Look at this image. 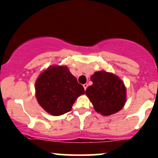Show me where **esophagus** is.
<instances>
[{
    "mask_svg": "<svg viewBox=\"0 0 158 158\" xmlns=\"http://www.w3.org/2000/svg\"><path fill=\"white\" fill-rule=\"evenodd\" d=\"M83 87H84L85 90H86V89H87V87H88V84H87V83L84 84V85H83Z\"/></svg>",
    "mask_w": 158,
    "mask_h": 158,
    "instance_id": "obj_1",
    "label": "esophagus"
}]
</instances>
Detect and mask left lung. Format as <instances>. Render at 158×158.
Segmentation results:
<instances>
[{"instance_id": "obj_1", "label": "left lung", "mask_w": 158, "mask_h": 158, "mask_svg": "<svg viewBox=\"0 0 158 158\" xmlns=\"http://www.w3.org/2000/svg\"><path fill=\"white\" fill-rule=\"evenodd\" d=\"M93 84L85 90L94 108L104 116L118 112L126 103V87L115 75L102 70L91 77Z\"/></svg>"}]
</instances>
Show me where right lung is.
<instances>
[{
	"mask_svg": "<svg viewBox=\"0 0 158 158\" xmlns=\"http://www.w3.org/2000/svg\"><path fill=\"white\" fill-rule=\"evenodd\" d=\"M36 98L50 114L60 116L71 110L76 98L85 94L83 86L66 66H51L41 73L35 82Z\"/></svg>",
	"mask_w": 158,
	"mask_h": 158,
	"instance_id": "1",
	"label": "right lung"
}]
</instances>
